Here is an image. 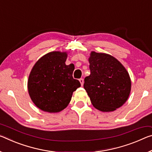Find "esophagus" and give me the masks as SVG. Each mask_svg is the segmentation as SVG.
Wrapping results in <instances>:
<instances>
[{
  "label": "esophagus",
  "instance_id": "1",
  "mask_svg": "<svg viewBox=\"0 0 152 152\" xmlns=\"http://www.w3.org/2000/svg\"><path fill=\"white\" fill-rule=\"evenodd\" d=\"M79 81H80L81 85L83 86V84H84V80H83V78H80V79H79Z\"/></svg>",
  "mask_w": 152,
  "mask_h": 152
}]
</instances>
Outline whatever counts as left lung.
<instances>
[{"mask_svg":"<svg viewBox=\"0 0 152 152\" xmlns=\"http://www.w3.org/2000/svg\"><path fill=\"white\" fill-rule=\"evenodd\" d=\"M91 74L85 78L84 88L96 109L115 111L129 97L131 80L124 66L114 57L91 51L88 58Z\"/></svg>","mask_w":152,"mask_h":152,"instance_id":"obj_1","label":"left lung"}]
</instances>
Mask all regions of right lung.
<instances>
[{
  "mask_svg": "<svg viewBox=\"0 0 152 152\" xmlns=\"http://www.w3.org/2000/svg\"><path fill=\"white\" fill-rule=\"evenodd\" d=\"M67 52L48 53L34 65L28 80V90L32 102L44 112L57 113L70 102L72 94L80 86L73 78L74 65L67 66Z\"/></svg>",
  "mask_w": 152,
  "mask_h": 152,
  "instance_id": "obj_1",
  "label": "right lung"
}]
</instances>
